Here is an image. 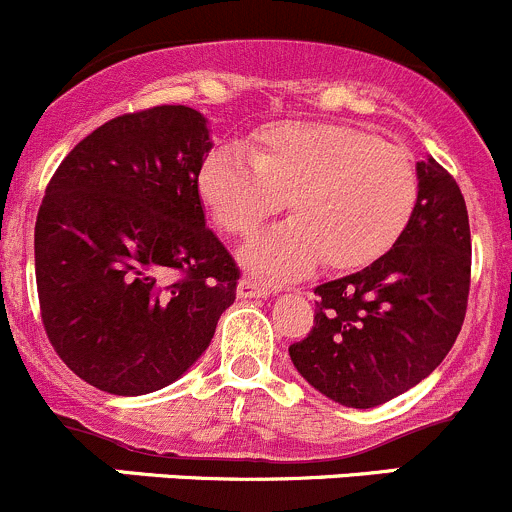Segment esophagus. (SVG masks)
I'll return each mask as SVG.
<instances>
[{
    "label": "esophagus",
    "mask_w": 512,
    "mask_h": 512,
    "mask_svg": "<svg viewBox=\"0 0 512 512\" xmlns=\"http://www.w3.org/2000/svg\"><path fill=\"white\" fill-rule=\"evenodd\" d=\"M236 293H239V298H266L271 296V286L258 283L256 278H241Z\"/></svg>",
    "instance_id": "1"
}]
</instances>
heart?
Masks as SVG:
<instances>
[{"instance_id": "1", "label": "heart", "mask_w": 512, "mask_h": 512, "mask_svg": "<svg viewBox=\"0 0 512 512\" xmlns=\"http://www.w3.org/2000/svg\"><path fill=\"white\" fill-rule=\"evenodd\" d=\"M196 189L214 224L249 236L286 206L293 221L258 236L244 263L266 278H293L318 261L361 268L381 258L411 221L418 179L398 146L336 121H271L249 146H216Z\"/></svg>"}]
</instances>
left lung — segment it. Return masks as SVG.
Returning <instances> with one entry per match:
<instances>
[{"mask_svg":"<svg viewBox=\"0 0 512 512\" xmlns=\"http://www.w3.org/2000/svg\"><path fill=\"white\" fill-rule=\"evenodd\" d=\"M393 249L313 288V328L288 346L296 371L348 408H373L430 376L453 348L470 291V226L453 176L428 156Z\"/></svg>","mask_w":512,"mask_h":512,"instance_id":"obj_1","label":"left lung"}]
</instances>
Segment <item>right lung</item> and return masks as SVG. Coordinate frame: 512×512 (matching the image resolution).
<instances>
[{
  "label": "right lung",
  "instance_id": "add662e5",
  "mask_svg": "<svg viewBox=\"0 0 512 512\" xmlns=\"http://www.w3.org/2000/svg\"><path fill=\"white\" fill-rule=\"evenodd\" d=\"M206 119L181 104L121 114L54 171L34 226L42 323L57 356L114 396L174 383L236 301L239 266L206 226Z\"/></svg>",
  "mask_w": 512,
  "mask_h": 512
}]
</instances>
